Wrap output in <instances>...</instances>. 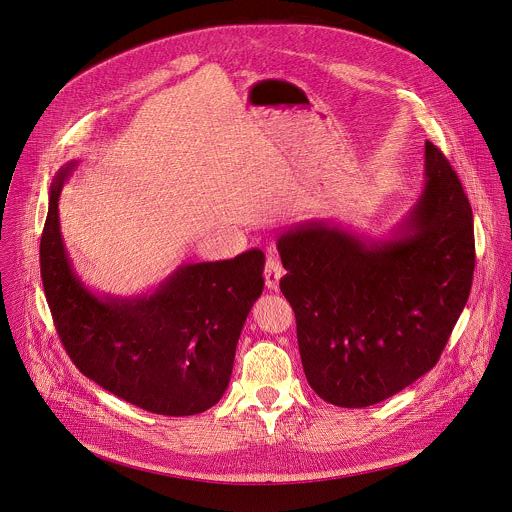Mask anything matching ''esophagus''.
I'll use <instances>...</instances> for the list:
<instances>
[{"instance_id": "obj_1", "label": "esophagus", "mask_w": 512, "mask_h": 512, "mask_svg": "<svg viewBox=\"0 0 512 512\" xmlns=\"http://www.w3.org/2000/svg\"><path fill=\"white\" fill-rule=\"evenodd\" d=\"M283 273V265H281L279 257L273 255V253H269V257H267V261H265V271H263L267 288L279 290V281H281Z\"/></svg>"}]
</instances>
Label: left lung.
I'll return each mask as SVG.
<instances>
[{"label": "left lung", "instance_id": "obj_1", "mask_svg": "<svg viewBox=\"0 0 512 512\" xmlns=\"http://www.w3.org/2000/svg\"><path fill=\"white\" fill-rule=\"evenodd\" d=\"M277 249L310 387L363 408L438 363L471 290L473 212L450 161L426 141L422 194L393 239L365 243L310 222L283 233Z\"/></svg>", "mask_w": 512, "mask_h": 512}]
</instances>
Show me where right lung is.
<instances>
[{
	"mask_svg": "<svg viewBox=\"0 0 512 512\" xmlns=\"http://www.w3.org/2000/svg\"><path fill=\"white\" fill-rule=\"evenodd\" d=\"M74 167L53 180L41 235V279L66 353L88 379L147 412L208 410L228 389L241 328L263 292V251L182 265L153 294L100 298L74 275L60 235L58 198Z\"/></svg>",
	"mask_w": 512,
	"mask_h": 512,
	"instance_id": "add662e5",
	"label": "right lung"
}]
</instances>
